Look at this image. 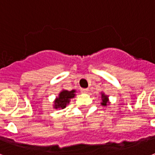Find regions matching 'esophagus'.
I'll return each instance as SVG.
<instances>
[{"label":"esophagus","instance_id":"34e87169","mask_svg":"<svg viewBox=\"0 0 155 155\" xmlns=\"http://www.w3.org/2000/svg\"><path fill=\"white\" fill-rule=\"evenodd\" d=\"M81 91L83 94H87V93H89V89H81Z\"/></svg>","mask_w":155,"mask_h":155}]
</instances>
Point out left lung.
Wrapping results in <instances>:
<instances>
[{
    "label": "left lung",
    "mask_w": 155,
    "mask_h": 155,
    "mask_svg": "<svg viewBox=\"0 0 155 155\" xmlns=\"http://www.w3.org/2000/svg\"><path fill=\"white\" fill-rule=\"evenodd\" d=\"M101 104L102 106H107L110 104V100H109V95H106L104 92H101Z\"/></svg>",
    "instance_id": "8db88e82"
}]
</instances>
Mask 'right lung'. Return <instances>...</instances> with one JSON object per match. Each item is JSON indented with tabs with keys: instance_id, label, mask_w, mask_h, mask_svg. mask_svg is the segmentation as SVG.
<instances>
[{
	"instance_id": "add662e5",
	"label": "right lung",
	"mask_w": 155,
	"mask_h": 155,
	"mask_svg": "<svg viewBox=\"0 0 155 155\" xmlns=\"http://www.w3.org/2000/svg\"><path fill=\"white\" fill-rule=\"evenodd\" d=\"M76 91L72 90L69 91L66 90H62L59 93L58 96L54 99V104H53V108L54 109H60V110H64V108L70 104L71 99L74 98L76 95Z\"/></svg>"
}]
</instances>
